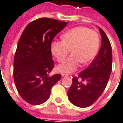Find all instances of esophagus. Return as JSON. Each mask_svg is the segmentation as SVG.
Listing matches in <instances>:
<instances>
[{
    "label": "esophagus",
    "instance_id": "1",
    "mask_svg": "<svg viewBox=\"0 0 123 123\" xmlns=\"http://www.w3.org/2000/svg\"><path fill=\"white\" fill-rule=\"evenodd\" d=\"M62 76L63 77H66L69 76V75H68V74H66V73H62Z\"/></svg>",
    "mask_w": 123,
    "mask_h": 123
}]
</instances>
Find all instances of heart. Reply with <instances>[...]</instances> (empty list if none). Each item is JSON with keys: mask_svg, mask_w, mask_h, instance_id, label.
<instances>
[{"mask_svg": "<svg viewBox=\"0 0 123 123\" xmlns=\"http://www.w3.org/2000/svg\"><path fill=\"white\" fill-rule=\"evenodd\" d=\"M62 41L51 44V52L58 62H64L71 50L72 55L57 70L62 73L75 71L80 65L86 64L94 59L99 45V36L96 32L86 27H76L65 32Z\"/></svg>", "mask_w": 123, "mask_h": 123, "instance_id": "obj_1", "label": "heart"}]
</instances>
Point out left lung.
I'll use <instances>...</instances> for the list:
<instances>
[{
  "instance_id": "1",
  "label": "left lung",
  "mask_w": 123,
  "mask_h": 123,
  "mask_svg": "<svg viewBox=\"0 0 123 123\" xmlns=\"http://www.w3.org/2000/svg\"><path fill=\"white\" fill-rule=\"evenodd\" d=\"M102 45L98 55L85 70L73 78L68 92L69 99L79 107L93 104L104 92L112 70V49L106 34L99 28Z\"/></svg>"
}]
</instances>
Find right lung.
<instances>
[{"label":"right lung","instance_id":"add662e5","mask_svg":"<svg viewBox=\"0 0 123 123\" xmlns=\"http://www.w3.org/2000/svg\"><path fill=\"white\" fill-rule=\"evenodd\" d=\"M67 22L43 18L26 26L18 43L14 60V79L21 97L29 104L40 105L50 97L62 75L49 73L54 67L51 44Z\"/></svg>","mask_w":123,"mask_h":123}]
</instances>
